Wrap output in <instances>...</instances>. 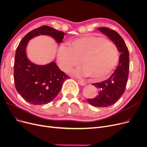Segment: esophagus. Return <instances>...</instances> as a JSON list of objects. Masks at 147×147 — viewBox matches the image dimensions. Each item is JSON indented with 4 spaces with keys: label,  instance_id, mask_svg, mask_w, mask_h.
<instances>
[{
    "label": "esophagus",
    "instance_id": "1",
    "mask_svg": "<svg viewBox=\"0 0 147 147\" xmlns=\"http://www.w3.org/2000/svg\"><path fill=\"white\" fill-rule=\"evenodd\" d=\"M76 80H77V81L78 82L79 84H80L81 86H85L86 84V82H85L82 79H76Z\"/></svg>",
    "mask_w": 147,
    "mask_h": 147
}]
</instances>
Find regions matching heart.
<instances>
[{"label":"heart","instance_id":"heart-1","mask_svg":"<svg viewBox=\"0 0 147 147\" xmlns=\"http://www.w3.org/2000/svg\"><path fill=\"white\" fill-rule=\"evenodd\" d=\"M57 58L59 67L64 71L78 66L81 60L83 68L72 73L100 80L107 78L116 66L119 53L115 45L107 38L86 36L68 41L65 46H61Z\"/></svg>","mask_w":147,"mask_h":147}]
</instances>
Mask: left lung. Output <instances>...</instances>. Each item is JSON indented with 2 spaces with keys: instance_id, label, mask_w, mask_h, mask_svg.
<instances>
[{
  "instance_id": "8db88e82",
  "label": "left lung",
  "mask_w": 147,
  "mask_h": 147,
  "mask_svg": "<svg viewBox=\"0 0 147 147\" xmlns=\"http://www.w3.org/2000/svg\"><path fill=\"white\" fill-rule=\"evenodd\" d=\"M98 30L110 38L120 53L119 64L110 78L92 84L99 92L95 98L88 99V102L94 107H106L114 104L124 94L128 79L129 55L125 41L118 33L107 27H99Z\"/></svg>"
}]
</instances>
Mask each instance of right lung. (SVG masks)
Listing matches in <instances>:
<instances>
[{"instance_id":"1","label":"right lung","mask_w":147,"mask_h":147,"mask_svg":"<svg viewBox=\"0 0 147 147\" xmlns=\"http://www.w3.org/2000/svg\"><path fill=\"white\" fill-rule=\"evenodd\" d=\"M47 35L61 43L65 33L48 26L31 31L22 38L15 53L14 82L17 92L27 102L33 105L48 104L59 92L64 82L69 77L62 71L55 62L40 65L27 58L26 48L30 39Z\"/></svg>"}]
</instances>
